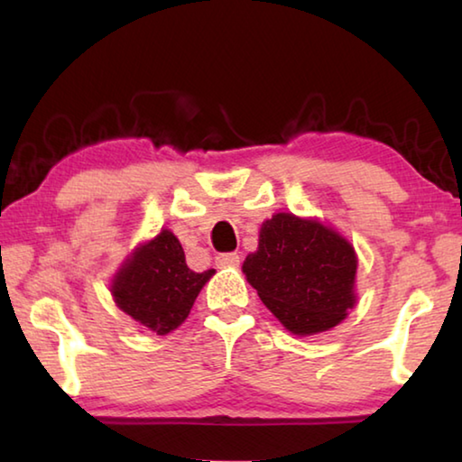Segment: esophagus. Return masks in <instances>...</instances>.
Here are the masks:
<instances>
[{"mask_svg": "<svg viewBox=\"0 0 462 462\" xmlns=\"http://www.w3.org/2000/svg\"><path fill=\"white\" fill-rule=\"evenodd\" d=\"M216 264L220 269H224V267H238V264H240V254H236V253L217 254L216 256Z\"/></svg>", "mask_w": 462, "mask_h": 462, "instance_id": "esophagus-1", "label": "esophagus"}]
</instances>
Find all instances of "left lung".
<instances>
[{
	"label": "left lung",
	"mask_w": 462,
	"mask_h": 462,
	"mask_svg": "<svg viewBox=\"0 0 462 462\" xmlns=\"http://www.w3.org/2000/svg\"><path fill=\"white\" fill-rule=\"evenodd\" d=\"M356 253L338 232L318 220L275 214L263 222L259 248L242 273L261 301L289 332H326L356 303Z\"/></svg>",
	"instance_id": "1"
}]
</instances>
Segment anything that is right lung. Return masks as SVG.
I'll return each mask as SVG.
<instances>
[{"label": "right lung", "instance_id": "right-lung-1", "mask_svg": "<svg viewBox=\"0 0 462 462\" xmlns=\"http://www.w3.org/2000/svg\"><path fill=\"white\" fill-rule=\"evenodd\" d=\"M214 273V269L191 271L181 242L171 230H161L152 240L140 245L116 273L112 295L124 314L165 336L185 322L195 297Z\"/></svg>", "mask_w": 462, "mask_h": 462}]
</instances>
